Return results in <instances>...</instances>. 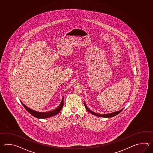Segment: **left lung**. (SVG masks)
Wrapping results in <instances>:
<instances>
[{
	"label": "left lung",
	"mask_w": 153,
	"mask_h": 153,
	"mask_svg": "<svg viewBox=\"0 0 153 153\" xmlns=\"http://www.w3.org/2000/svg\"><path fill=\"white\" fill-rule=\"evenodd\" d=\"M84 105L85 106V108H86V110L88 111V112H90V113H91L92 114H93V115H96V116H97V117H113L114 116H115V115H117L118 114H119L120 113L121 111H123L124 109H121L120 111H115V112H113V113H110V114H97V113H94V111H90L88 107H87V106H86V105L85 104V103L84 102Z\"/></svg>",
	"instance_id": "left-lung-1"
}]
</instances>
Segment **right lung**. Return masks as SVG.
<instances>
[{"mask_svg":"<svg viewBox=\"0 0 153 153\" xmlns=\"http://www.w3.org/2000/svg\"><path fill=\"white\" fill-rule=\"evenodd\" d=\"M22 104L23 105V107L26 109L27 111L32 115L33 117H36V118H40V119H44V118H47V117H51L52 116L56 115L58 114L60 112V111H61L62 107L63 106V97L62 98V102L61 103V104H59L58 107L55 109L53 111H50L49 112H45V113H42V112H38V111H33L30 109L29 108L26 107L25 104H23L22 102H21Z\"/></svg>","mask_w":153,"mask_h":153,"instance_id":"add662e5","label":"right lung"}]
</instances>
